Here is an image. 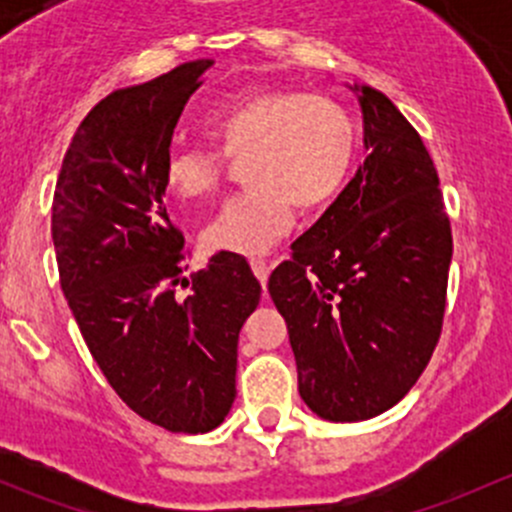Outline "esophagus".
I'll list each match as a JSON object with an SVG mask.
<instances>
[{"label": "esophagus", "mask_w": 512, "mask_h": 512, "mask_svg": "<svg viewBox=\"0 0 512 512\" xmlns=\"http://www.w3.org/2000/svg\"><path fill=\"white\" fill-rule=\"evenodd\" d=\"M250 267H252V272H255L257 280H260L262 285H265L267 277H270V270H272L270 262L262 260V257H252V260H250Z\"/></svg>", "instance_id": "esophagus-1"}]
</instances>
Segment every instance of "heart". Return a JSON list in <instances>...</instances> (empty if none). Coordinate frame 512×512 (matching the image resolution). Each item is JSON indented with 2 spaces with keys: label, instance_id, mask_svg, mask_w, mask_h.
Returning <instances> with one entry per match:
<instances>
[{
  "label": "heart",
  "instance_id": "1",
  "mask_svg": "<svg viewBox=\"0 0 512 512\" xmlns=\"http://www.w3.org/2000/svg\"><path fill=\"white\" fill-rule=\"evenodd\" d=\"M205 136L227 158H242L250 190L220 208L203 230L210 252L260 255L289 230L294 205L324 208L347 183L356 156V126L337 101L299 91H255L220 106ZM223 158L198 146L165 153L163 183L183 203L213 195Z\"/></svg>",
  "mask_w": 512,
  "mask_h": 512
}]
</instances>
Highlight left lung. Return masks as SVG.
Here are the masks:
<instances>
[{
    "label": "left lung",
    "mask_w": 512,
    "mask_h": 512,
    "mask_svg": "<svg viewBox=\"0 0 512 512\" xmlns=\"http://www.w3.org/2000/svg\"><path fill=\"white\" fill-rule=\"evenodd\" d=\"M349 89L369 156L267 282L299 396L334 423L374 418L409 394L441 334L453 255L421 136L381 91Z\"/></svg>",
    "instance_id": "obj_1"
}]
</instances>
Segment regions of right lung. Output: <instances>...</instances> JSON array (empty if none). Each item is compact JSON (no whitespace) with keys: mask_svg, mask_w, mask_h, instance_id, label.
Instances as JSON below:
<instances>
[{"mask_svg":"<svg viewBox=\"0 0 512 512\" xmlns=\"http://www.w3.org/2000/svg\"><path fill=\"white\" fill-rule=\"evenodd\" d=\"M210 66L188 61L103 98L66 151L51 205L61 289L86 347L128 409L173 433H208L230 414L237 337L262 294L230 252L177 292L190 282L163 163Z\"/></svg>","mask_w":512,"mask_h":512,"instance_id":"obj_1","label":"right lung"}]
</instances>
